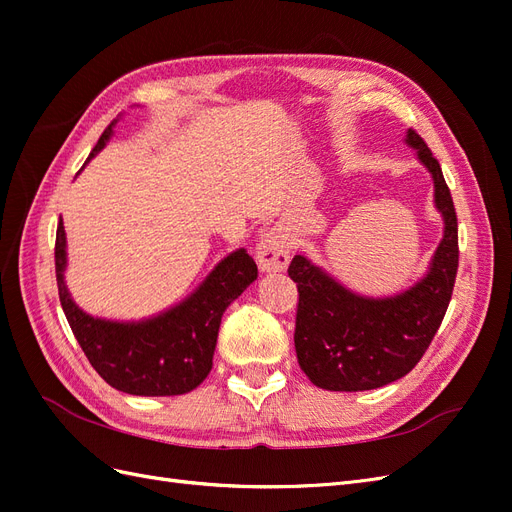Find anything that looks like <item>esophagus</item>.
I'll return each instance as SVG.
<instances>
[{
  "label": "esophagus",
  "instance_id": "obj_1",
  "mask_svg": "<svg viewBox=\"0 0 512 512\" xmlns=\"http://www.w3.org/2000/svg\"><path fill=\"white\" fill-rule=\"evenodd\" d=\"M258 267L262 271H284L290 262V239L282 228L265 232L256 247Z\"/></svg>",
  "mask_w": 512,
  "mask_h": 512
}]
</instances>
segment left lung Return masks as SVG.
I'll return each mask as SVG.
<instances>
[{
    "label": "left lung",
    "instance_id": "left-lung-1",
    "mask_svg": "<svg viewBox=\"0 0 512 512\" xmlns=\"http://www.w3.org/2000/svg\"><path fill=\"white\" fill-rule=\"evenodd\" d=\"M406 143L431 173L444 218V237L423 280L395 297L367 299L301 254L288 267L299 290L294 348L305 376L320 389L371 391L404 378L423 359L451 303L459 267L453 196L440 162L416 130H408Z\"/></svg>",
    "mask_w": 512,
    "mask_h": 512
}]
</instances>
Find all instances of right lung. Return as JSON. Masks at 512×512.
Returning a JSON list of instances; mask_svg holds the SVG:
<instances>
[{
    "label": "right lung",
    "mask_w": 512,
    "mask_h": 512,
    "mask_svg": "<svg viewBox=\"0 0 512 512\" xmlns=\"http://www.w3.org/2000/svg\"><path fill=\"white\" fill-rule=\"evenodd\" d=\"M115 121L104 130L87 162L106 145ZM66 230L57 224L55 273L59 301L70 329L100 378L117 391L145 397L183 395L203 382L213 367L222 314L258 277L254 258L232 252L192 297L141 322H111L85 314L64 284Z\"/></svg>",
    "instance_id": "obj_1"
}]
</instances>
